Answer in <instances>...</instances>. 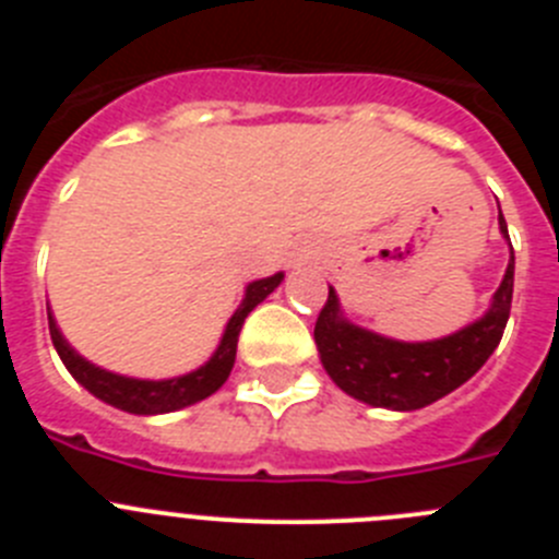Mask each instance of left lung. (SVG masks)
Here are the masks:
<instances>
[{
	"label": "left lung",
	"mask_w": 559,
	"mask_h": 559,
	"mask_svg": "<svg viewBox=\"0 0 559 559\" xmlns=\"http://www.w3.org/2000/svg\"><path fill=\"white\" fill-rule=\"evenodd\" d=\"M498 226L510 240L503 215H498ZM512 285L515 254L510 257L501 288L492 296V308L484 319L448 338L423 344L392 341L355 328L341 316L335 290L330 288L328 302L316 319V347L335 386L355 400L392 412H414L451 394L484 367L510 319Z\"/></svg>",
	"instance_id": "1"
}]
</instances>
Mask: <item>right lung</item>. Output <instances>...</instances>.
<instances>
[{"mask_svg":"<svg viewBox=\"0 0 559 559\" xmlns=\"http://www.w3.org/2000/svg\"><path fill=\"white\" fill-rule=\"evenodd\" d=\"M283 283V274L265 276V280H257L246 288L243 305L235 310V316L226 324V333L221 338V347L215 349L204 367L195 369L190 374H181V378L170 380H136V378H122V374L106 372V369L95 367L83 360L75 349L69 347L63 335L58 333L56 319L47 310L49 319V335H52V344H56L58 355H61L63 367L72 372V378L86 386L95 397L106 400L108 406L122 408L128 414H167L176 412V408H187L199 400L210 397V394L218 392L221 386L229 378L231 367H235V353H237V335H240V328H243L246 316L263 302L265 296Z\"/></svg>","mask_w":559,"mask_h":559,"instance_id":"add662e5","label":"right lung"}]
</instances>
